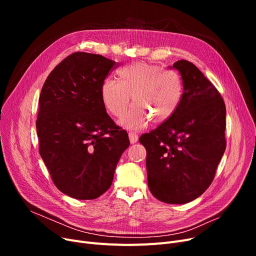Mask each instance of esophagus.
<instances>
[{"label": "esophagus", "mask_w": 256, "mask_h": 256, "mask_svg": "<svg viewBox=\"0 0 256 256\" xmlns=\"http://www.w3.org/2000/svg\"><path fill=\"white\" fill-rule=\"evenodd\" d=\"M128 137H130V141L132 144L136 143L138 141V134H136L135 132H130Z\"/></svg>", "instance_id": "34e87169"}]
</instances>
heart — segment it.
Wrapping results in <instances>:
<instances>
[{"label":"heart","mask_w":256,"mask_h":256,"mask_svg":"<svg viewBox=\"0 0 256 256\" xmlns=\"http://www.w3.org/2000/svg\"><path fill=\"white\" fill-rule=\"evenodd\" d=\"M119 82L106 78L100 88L102 100L115 117L122 116L132 100V109L121 119L128 128H140L150 119L152 124L168 120L182 102L184 82L176 70L145 62L126 65L118 70Z\"/></svg>","instance_id":"1"}]
</instances>
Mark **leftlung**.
Listing matches in <instances>:
<instances>
[{
	"instance_id": "obj_1",
	"label": "left lung",
	"mask_w": 256,
	"mask_h": 256,
	"mask_svg": "<svg viewBox=\"0 0 256 256\" xmlns=\"http://www.w3.org/2000/svg\"><path fill=\"white\" fill-rule=\"evenodd\" d=\"M184 94L176 111L156 130L143 134L152 194L162 202L182 204L210 186L226 148V108L221 94L186 60L173 64Z\"/></svg>"
}]
</instances>
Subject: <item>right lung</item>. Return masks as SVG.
<instances>
[{
  "mask_svg": "<svg viewBox=\"0 0 256 256\" xmlns=\"http://www.w3.org/2000/svg\"><path fill=\"white\" fill-rule=\"evenodd\" d=\"M119 66L96 54L76 52L48 74L36 120L39 154L58 189L91 200L112 184L128 135L106 114L100 88Z\"/></svg>",
  "mask_w": 256,
  "mask_h": 256,
  "instance_id": "add662e5",
  "label": "right lung"
}]
</instances>
